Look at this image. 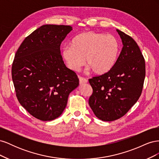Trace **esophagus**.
<instances>
[{"instance_id":"34e87169","label":"esophagus","mask_w":159,"mask_h":159,"mask_svg":"<svg viewBox=\"0 0 159 159\" xmlns=\"http://www.w3.org/2000/svg\"><path fill=\"white\" fill-rule=\"evenodd\" d=\"M79 81H80V84H84L88 82V80L84 78H81V77H79Z\"/></svg>"}]
</instances>
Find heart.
Masks as SVG:
<instances>
[{
  "label": "heart",
  "mask_w": 159,
  "mask_h": 159,
  "mask_svg": "<svg viewBox=\"0 0 159 159\" xmlns=\"http://www.w3.org/2000/svg\"><path fill=\"white\" fill-rule=\"evenodd\" d=\"M119 44L112 35L91 31L75 36L70 46L61 50V57L67 66L78 71L85 64L96 75H103L111 70L117 60Z\"/></svg>",
  "instance_id": "b5f03b06"
}]
</instances>
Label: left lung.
<instances>
[{"instance_id": "left-lung-1", "label": "left lung", "mask_w": 159, "mask_h": 159, "mask_svg": "<svg viewBox=\"0 0 159 159\" xmlns=\"http://www.w3.org/2000/svg\"><path fill=\"white\" fill-rule=\"evenodd\" d=\"M123 48L113 68L107 73L89 80L93 93L89 105L95 115L112 121L125 115L141 94L145 77V62L133 38L116 29Z\"/></svg>"}]
</instances>
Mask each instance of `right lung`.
<instances>
[{
    "label": "right lung",
    "instance_id": "obj_1",
    "mask_svg": "<svg viewBox=\"0 0 159 159\" xmlns=\"http://www.w3.org/2000/svg\"><path fill=\"white\" fill-rule=\"evenodd\" d=\"M72 30L70 26L43 25L25 38L14 57L12 78L17 99L41 121L60 117L69 94L79 85L60 53L61 42Z\"/></svg>",
    "mask_w": 159,
    "mask_h": 159
}]
</instances>
